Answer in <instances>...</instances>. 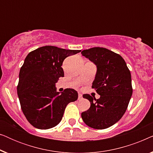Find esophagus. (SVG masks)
<instances>
[{"label":"esophagus","instance_id":"34e87169","mask_svg":"<svg viewBox=\"0 0 153 153\" xmlns=\"http://www.w3.org/2000/svg\"><path fill=\"white\" fill-rule=\"evenodd\" d=\"M82 99V94L79 93V100Z\"/></svg>","mask_w":153,"mask_h":153}]
</instances>
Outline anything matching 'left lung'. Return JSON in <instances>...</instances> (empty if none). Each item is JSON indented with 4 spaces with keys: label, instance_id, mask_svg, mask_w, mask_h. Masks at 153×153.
<instances>
[{
    "label": "left lung",
    "instance_id": "1",
    "mask_svg": "<svg viewBox=\"0 0 153 153\" xmlns=\"http://www.w3.org/2000/svg\"><path fill=\"white\" fill-rule=\"evenodd\" d=\"M97 68L92 88L100 95L99 99L85 94L91 107L81 113L88 126L94 129L108 128L118 122L126 111L132 95L131 74L124 59L105 48L94 47L81 51Z\"/></svg>",
    "mask_w": 153,
    "mask_h": 153
}]
</instances>
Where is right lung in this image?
<instances>
[{
	"label": "right lung",
	"instance_id": "right-lung-1",
	"mask_svg": "<svg viewBox=\"0 0 153 153\" xmlns=\"http://www.w3.org/2000/svg\"><path fill=\"white\" fill-rule=\"evenodd\" d=\"M81 50L45 46L30 52L20 69L17 94L24 116L33 127L47 129L61 121L66 106L78 99V93L67 88L57 92L56 83L64 76L63 60Z\"/></svg>",
	"mask_w": 153,
	"mask_h": 153
}]
</instances>
